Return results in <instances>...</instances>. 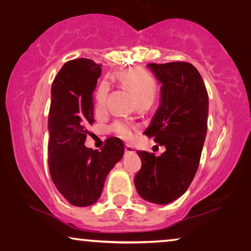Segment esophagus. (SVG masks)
I'll use <instances>...</instances> for the list:
<instances>
[{"label":"esophagus","mask_w":251,"mask_h":251,"mask_svg":"<svg viewBox=\"0 0 251 251\" xmlns=\"http://www.w3.org/2000/svg\"><path fill=\"white\" fill-rule=\"evenodd\" d=\"M125 152H126L127 154H135V153H136V150H135V147H134L133 145L126 144V146H125Z\"/></svg>","instance_id":"esophagus-1"}]
</instances>
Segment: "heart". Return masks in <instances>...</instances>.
Segmentation results:
<instances>
[{"label":"heart","mask_w":251,"mask_h":251,"mask_svg":"<svg viewBox=\"0 0 251 251\" xmlns=\"http://www.w3.org/2000/svg\"><path fill=\"white\" fill-rule=\"evenodd\" d=\"M118 80L133 91L137 100L152 102L156 94V82L151 75L141 69H127L117 75ZM108 83L102 81L96 91L97 109L104 108L108 96ZM113 129L123 137L129 138L134 134V126L127 121H118L113 125Z\"/></svg>","instance_id":"b5f03b06"}]
</instances>
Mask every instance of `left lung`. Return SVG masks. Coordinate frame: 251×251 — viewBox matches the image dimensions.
I'll return each mask as SVG.
<instances>
[{"instance_id": "1", "label": "left lung", "mask_w": 251, "mask_h": 251, "mask_svg": "<svg viewBox=\"0 0 251 251\" xmlns=\"http://www.w3.org/2000/svg\"><path fill=\"white\" fill-rule=\"evenodd\" d=\"M161 85L160 105L144 132L165 147L155 156L137 151L142 169L137 193L155 204H169L189 189L200 163L208 127L209 98L201 75L188 62L146 66Z\"/></svg>"}]
</instances>
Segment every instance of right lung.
Here are the masks:
<instances>
[{
  "instance_id": "add662e5",
  "label": "right lung",
  "mask_w": 251,
  "mask_h": 251,
  "mask_svg": "<svg viewBox=\"0 0 251 251\" xmlns=\"http://www.w3.org/2000/svg\"><path fill=\"white\" fill-rule=\"evenodd\" d=\"M101 65L86 58L66 62L51 87L48 164L55 188L75 206H89L100 198L111 169L125 146L110 137L100 152L85 146L94 119V91Z\"/></svg>"
}]
</instances>
